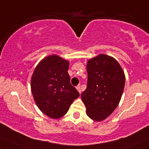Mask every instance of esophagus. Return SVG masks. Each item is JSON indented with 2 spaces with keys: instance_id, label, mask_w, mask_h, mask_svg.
Returning <instances> with one entry per match:
<instances>
[{
  "instance_id": "1",
  "label": "esophagus",
  "mask_w": 149,
  "mask_h": 149,
  "mask_svg": "<svg viewBox=\"0 0 149 149\" xmlns=\"http://www.w3.org/2000/svg\"><path fill=\"white\" fill-rule=\"evenodd\" d=\"M76 89L78 90V91L79 92L80 94H81V86H80V85H79V86H76Z\"/></svg>"
}]
</instances>
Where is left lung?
I'll return each instance as SVG.
<instances>
[{"mask_svg": "<svg viewBox=\"0 0 149 149\" xmlns=\"http://www.w3.org/2000/svg\"><path fill=\"white\" fill-rule=\"evenodd\" d=\"M87 72V88L81 98L88 117L100 122L118 105L125 88V73L117 61L104 54L89 60Z\"/></svg>", "mask_w": 149, "mask_h": 149, "instance_id": "obj_1", "label": "left lung"}]
</instances>
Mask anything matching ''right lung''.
I'll return each mask as SVG.
<instances>
[{
	"instance_id": "1",
	"label": "right lung",
	"mask_w": 149,
	"mask_h": 149,
	"mask_svg": "<svg viewBox=\"0 0 149 149\" xmlns=\"http://www.w3.org/2000/svg\"><path fill=\"white\" fill-rule=\"evenodd\" d=\"M68 61L56 55L46 57L36 67L31 89L38 107L53 119L63 117L79 93L70 82Z\"/></svg>"
}]
</instances>
